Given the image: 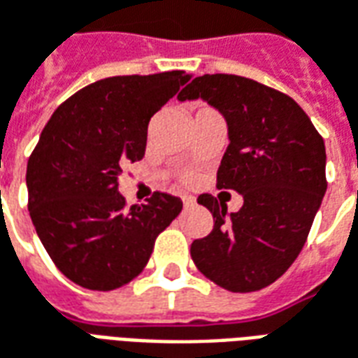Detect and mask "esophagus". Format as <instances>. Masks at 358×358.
I'll return each instance as SVG.
<instances>
[{
	"label": "esophagus",
	"instance_id": "34e87169",
	"mask_svg": "<svg viewBox=\"0 0 358 358\" xmlns=\"http://www.w3.org/2000/svg\"><path fill=\"white\" fill-rule=\"evenodd\" d=\"M194 204H196L194 196H191V194H183V206L185 208H192Z\"/></svg>",
	"mask_w": 358,
	"mask_h": 358
}]
</instances>
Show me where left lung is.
Instances as JSON below:
<instances>
[{"instance_id":"left-lung-1","label":"left lung","mask_w":358,"mask_h":358,"mask_svg":"<svg viewBox=\"0 0 358 358\" xmlns=\"http://www.w3.org/2000/svg\"><path fill=\"white\" fill-rule=\"evenodd\" d=\"M177 98H200L224 115L229 146L217 187L243 196L229 214L222 200L200 194L214 227L192 241V260L220 287L258 291L287 272L308 237L328 187L324 141L293 98L250 78L202 75Z\"/></svg>"}]
</instances>
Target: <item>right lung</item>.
<instances>
[{
  "instance_id": "obj_1",
  "label": "right lung",
  "mask_w": 358,
  "mask_h": 358,
  "mask_svg": "<svg viewBox=\"0 0 358 358\" xmlns=\"http://www.w3.org/2000/svg\"><path fill=\"white\" fill-rule=\"evenodd\" d=\"M189 78L167 71L92 83L53 111L40 134L27 166L30 220L55 266L80 287L129 283L183 210L167 192L127 208L117 179L123 164L143 159L150 117Z\"/></svg>"
}]
</instances>
